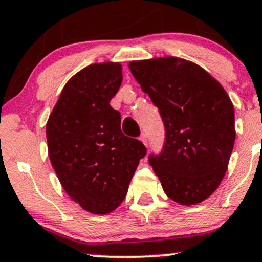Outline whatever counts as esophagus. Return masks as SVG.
Segmentation results:
<instances>
[{
  "label": "esophagus",
  "mask_w": 262,
  "mask_h": 262,
  "mask_svg": "<svg viewBox=\"0 0 262 262\" xmlns=\"http://www.w3.org/2000/svg\"><path fill=\"white\" fill-rule=\"evenodd\" d=\"M140 141L144 144V146L147 147V144H148V141H147V135H146V134L141 135V136H140Z\"/></svg>",
  "instance_id": "34e87169"
}]
</instances>
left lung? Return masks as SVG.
<instances>
[{"label": "left lung", "mask_w": 262, "mask_h": 262, "mask_svg": "<svg viewBox=\"0 0 262 262\" xmlns=\"http://www.w3.org/2000/svg\"><path fill=\"white\" fill-rule=\"evenodd\" d=\"M128 69L164 122V148L149 163L165 195L183 206L200 204L220 186L234 147L229 95L207 71L180 57L131 61Z\"/></svg>", "instance_id": "obj_1"}]
</instances>
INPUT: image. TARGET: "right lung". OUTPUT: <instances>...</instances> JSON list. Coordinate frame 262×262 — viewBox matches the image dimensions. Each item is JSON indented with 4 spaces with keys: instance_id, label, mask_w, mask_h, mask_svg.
Listing matches in <instances>:
<instances>
[{
    "instance_id": "add662e5",
    "label": "right lung",
    "mask_w": 262,
    "mask_h": 262,
    "mask_svg": "<svg viewBox=\"0 0 262 262\" xmlns=\"http://www.w3.org/2000/svg\"><path fill=\"white\" fill-rule=\"evenodd\" d=\"M121 82L120 62L89 64L64 84L46 122L49 158L61 185L93 214L119 207L146 156L141 141L122 134L120 113L110 106Z\"/></svg>"
}]
</instances>
